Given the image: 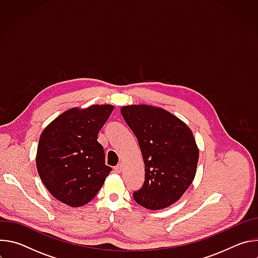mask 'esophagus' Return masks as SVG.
<instances>
[{
  "label": "esophagus",
  "mask_w": 258,
  "mask_h": 258,
  "mask_svg": "<svg viewBox=\"0 0 258 258\" xmlns=\"http://www.w3.org/2000/svg\"><path fill=\"white\" fill-rule=\"evenodd\" d=\"M114 170H115V172L119 173V172L122 170V165H121V163H119L118 165H116V166L114 167Z\"/></svg>",
  "instance_id": "1"
}]
</instances>
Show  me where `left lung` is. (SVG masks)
I'll use <instances>...</instances> for the list:
<instances>
[{"label":"left lung","mask_w":258,"mask_h":258,"mask_svg":"<svg viewBox=\"0 0 258 258\" xmlns=\"http://www.w3.org/2000/svg\"><path fill=\"white\" fill-rule=\"evenodd\" d=\"M120 111L138 139L145 163L144 185L134 199L151 210L170 206L188 190L196 174L199 149L192 131L160 107L128 105Z\"/></svg>","instance_id":"left-lung-1"}]
</instances>
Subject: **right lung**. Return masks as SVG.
I'll list each match as a JSON object with an SVG mask.
<instances>
[{
  "label": "right lung",
  "mask_w": 258,
  "mask_h": 258,
  "mask_svg": "<svg viewBox=\"0 0 258 258\" xmlns=\"http://www.w3.org/2000/svg\"><path fill=\"white\" fill-rule=\"evenodd\" d=\"M113 105L71 108L50 122L41 134L36 168L54 198L71 206L89 203L102 188L111 167L97 141Z\"/></svg>",
  "instance_id": "obj_1"
}]
</instances>
